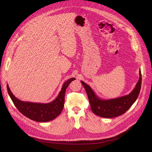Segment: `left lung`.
Listing matches in <instances>:
<instances>
[{
	"instance_id": "8db88e82",
	"label": "left lung",
	"mask_w": 152,
	"mask_h": 152,
	"mask_svg": "<svg viewBox=\"0 0 152 152\" xmlns=\"http://www.w3.org/2000/svg\"><path fill=\"white\" fill-rule=\"evenodd\" d=\"M88 96L91 108L96 115L103 118H114L124 114L134 103L140 94L141 87V73L140 70V79L130 94L121 97L103 99L96 94L91 87L81 81Z\"/></svg>"
}]
</instances>
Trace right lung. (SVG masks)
Instances as JSON below:
<instances>
[{
  "label": "right lung",
  "mask_w": 152,
  "mask_h": 152,
  "mask_svg": "<svg viewBox=\"0 0 152 152\" xmlns=\"http://www.w3.org/2000/svg\"><path fill=\"white\" fill-rule=\"evenodd\" d=\"M74 80H75V78H71L64 82L57 98L48 103L23 102L14 96L8 84H7V89L14 104L23 115L32 121L45 122L54 120L61 113L65 103L66 89L71 82Z\"/></svg>",
  "instance_id": "obj_1"
}]
</instances>
